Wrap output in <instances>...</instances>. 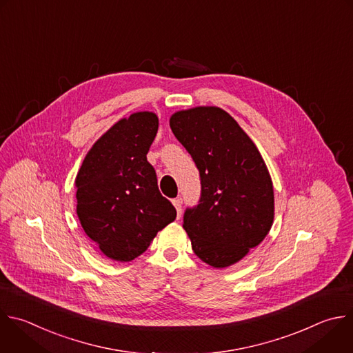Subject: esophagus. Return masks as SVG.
Returning a JSON list of instances; mask_svg holds the SVG:
<instances>
[{
	"mask_svg": "<svg viewBox=\"0 0 353 353\" xmlns=\"http://www.w3.org/2000/svg\"><path fill=\"white\" fill-rule=\"evenodd\" d=\"M181 203H183V201H181V198H180V196L173 199V205H174L176 210H177V217H180V216H181Z\"/></svg>",
	"mask_w": 353,
	"mask_h": 353,
	"instance_id": "obj_1",
	"label": "esophagus"
}]
</instances>
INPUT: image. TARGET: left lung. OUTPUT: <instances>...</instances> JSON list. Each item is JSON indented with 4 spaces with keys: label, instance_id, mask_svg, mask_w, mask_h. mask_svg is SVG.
<instances>
[{
    "label": "left lung",
    "instance_id": "obj_1",
    "mask_svg": "<svg viewBox=\"0 0 353 353\" xmlns=\"http://www.w3.org/2000/svg\"><path fill=\"white\" fill-rule=\"evenodd\" d=\"M170 129L201 176L199 203L183 227L195 255L216 269L240 262L269 234L274 191L269 169L250 136L225 110L195 106L170 116Z\"/></svg>",
    "mask_w": 353,
    "mask_h": 353
}]
</instances>
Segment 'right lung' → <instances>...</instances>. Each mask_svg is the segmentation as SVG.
<instances>
[{"instance_id":"right-lung-1","label":"right lung","mask_w":353,"mask_h":353,"mask_svg":"<svg viewBox=\"0 0 353 353\" xmlns=\"http://www.w3.org/2000/svg\"><path fill=\"white\" fill-rule=\"evenodd\" d=\"M158 125V116L148 110L123 117L94 143L76 176L80 224L116 262L140 256L158 231L176 219L147 161Z\"/></svg>"}]
</instances>
